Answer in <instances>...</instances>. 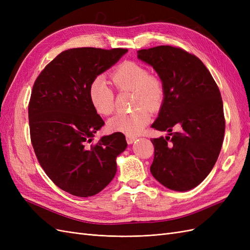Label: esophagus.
I'll list each match as a JSON object with an SVG mask.
<instances>
[{"label": "esophagus", "instance_id": "esophagus-1", "mask_svg": "<svg viewBox=\"0 0 250 250\" xmlns=\"http://www.w3.org/2000/svg\"><path fill=\"white\" fill-rule=\"evenodd\" d=\"M135 140H137V137H133V135H126V141L128 144H132Z\"/></svg>", "mask_w": 250, "mask_h": 250}]
</instances>
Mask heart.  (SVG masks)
Masks as SVG:
<instances>
[{"mask_svg":"<svg viewBox=\"0 0 250 250\" xmlns=\"http://www.w3.org/2000/svg\"><path fill=\"white\" fill-rule=\"evenodd\" d=\"M113 86L119 92L131 90V106L129 112H120L107 123L111 132L135 135L140 133L150 120L149 109L155 110L161 106L165 98L163 81L149 75L145 66L127 60L120 63L110 74ZM88 99L96 112L101 116H109L115 109V94L102 76L92 80L88 86Z\"/></svg>","mask_w":250,"mask_h":250,"instance_id":"heart-1","label":"heart"}]
</instances>
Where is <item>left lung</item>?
Returning <instances> with one entry per match:
<instances>
[{
  "label": "left lung",
  "mask_w": 250,
  "mask_h": 250,
  "mask_svg": "<svg viewBox=\"0 0 250 250\" xmlns=\"http://www.w3.org/2000/svg\"><path fill=\"white\" fill-rule=\"evenodd\" d=\"M138 53L165 86L163 105L151 127L168 131L169 137L151 140L154 158L150 171L170 190H191L208 175L222 147L225 119L220 90L201 60L184 49L158 46Z\"/></svg>",
  "instance_id": "left-lung-1"
}]
</instances>
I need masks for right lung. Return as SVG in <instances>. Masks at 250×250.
Masks as SVG:
<instances>
[{
  "label": "right lung",
  "instance_id": "right-lung-1",
  "mask_svg": "<svg viewBox=\"0 0 250 250\" xmlns=\"http://www.w3.org/2000/svg\"><path fill=\"white\" fill-rule=\"evenodd\" d=\"M127 51H63L44 66L33 84L28 115L37 161L53 183L74 196L101 192L115 177L116 158L127 147L120 132L90 144L104 121L88 99L89 83Z\"/></svg>",
  "mask_w": 250,
  "mask_h": 250
}]
</instances>
